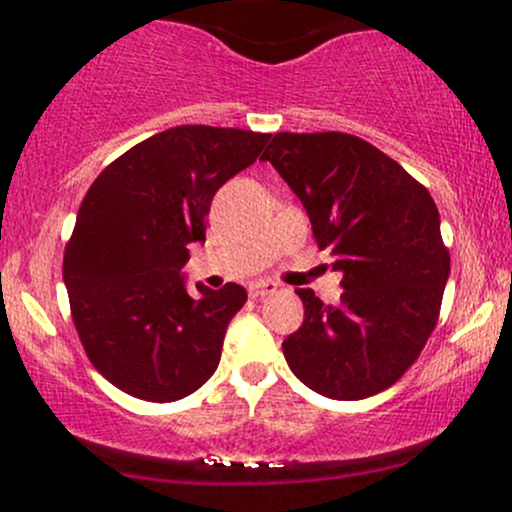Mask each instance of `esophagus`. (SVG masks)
Instances as JSON below:
<instances>
[{
  "label": "esophagus",
  "instance_id": "34e87169",
  "mask_svg": "<svg viewBox=\"0 0 512 512\" xmlns=\"http://www.w3.org/2000/svg\"><path fill=\"white\" fill-rule=\"evenodd\" d=\"M274 291H276L274 281H255V284H250V296H252V298L272 296Z\"/></svg>",
  "mask_w": 512,
  "mask_h": 512
}]
</instances>
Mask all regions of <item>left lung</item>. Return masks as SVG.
<instances>
[{"mask_svg": "<svg viewBox=\"0 0 512 512\" xmlns=\"http://www.w3.org/2000/svg\"><path fill=\"white\" fill-rule=\"evenodd\" d=\"M264 161L313 223L317 248L344 274L337 305L298 289L301 330L286 363L330 399H366L411 368L431 337L450 274L433 197L390 156L344 132H276Z\"/></svg>", "mask_w": 512, "mask_h": 512, "instance_id": "8db88e82", "label": "left lung"}]
</instances>
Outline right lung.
Instances as JSON below:
<instances>
[{
  "label": "right lung",
  "mask_w": 512,
  "mask_h": 512,
  "mask_svg": "<svg viewBox=\"0 0 512 512\" xmlns=\"http://www.w3.org/2000/svg\"><path fill=\"white\" fill-rule=\"evenodd\" d=\"M269 134L182 125L115 158L88 187L64 248V284L88 361L146 402H175L214 375L243 286L187 291L216 190L257 161Z\"/></svg>",
  "instance_id": "obj_1"
}]
</instances>
